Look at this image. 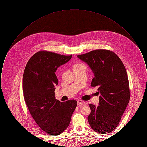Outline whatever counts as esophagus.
<instances>
[{"mask_svg":"<svg viewBox=\"0 0 147 147\" xmlns=\"http://www.w3.org/2000/svg\"><path fill=\"white\" fill-rule=\"evenodd\" d=\"M78 105H80V106H85L86 105V103L82 101V100H78Z\"/></svg>","mask_w":147,"mask_h":147,"instance_id":"obj_1","label":"esophagus"}]
</instances>
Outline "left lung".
<instances>
[{"mask_svg": "<svg viewBox=\"0 0 147 147\" xmlns=\"http://www.w3.org/2000/svg\"><path fill=\"white\" fill-rule=\"evenodd\" d=\"M77 57L91 68L94 75L91 86H98L100 94L98 107L89 105L91 112L88 122L95 132L110 133L119 125L130 99L125 65L110 50L96 49Z\"/></svg>", "mask_w": 147, "mask_h": 147, "instance_id": "8db88e82", "label": "left lung"}]
</instances>
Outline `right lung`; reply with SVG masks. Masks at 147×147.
Segmentation results:
<instances>
[{"instance_id": "obj_1", "label": "right lung", "mask_w": 147, "mask_h": 147, "mask_svg": "<svg viewBox=\"0 0 147 147\" xmlns=\"http://www.w3.org/2000/svg\"><path fill=\"white\" fill-rule=\"evenodd\" d=\"M71 57L41 51L31 57L24 70L25 101L37 125L50 136L59 135L67 128L77 107L76 100L60 102L55 95L58 83L55 72Z\"/></svg>"}]
</instances>
